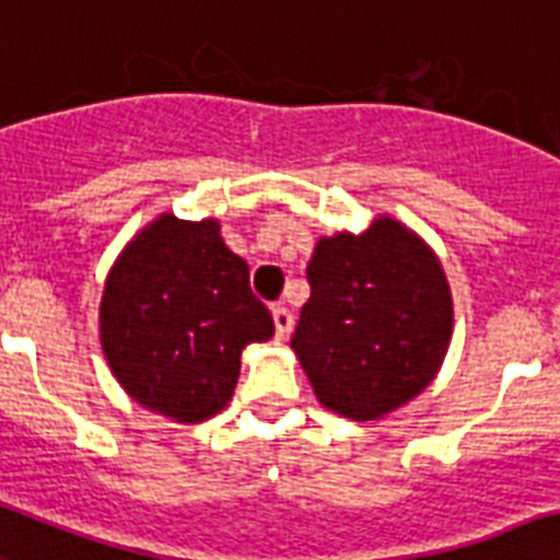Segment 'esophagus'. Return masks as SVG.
Segmentation results:
<instances>
[{"instance_id": "1", "label": "esophagus", "mask_w": 560, "mask_h": 560, "mask_svg": "<svg viewBox=\"0 0 560 560\" xmlns=\"http://www.w3.org/2000/svg\"><path fill=\"white\" fill-rule=\"evenodd\" d=\"M271 317H275V329L277 338H289V332L294 329V315L285 306H275L271 308Z\"/></svg>"}]
</instances>
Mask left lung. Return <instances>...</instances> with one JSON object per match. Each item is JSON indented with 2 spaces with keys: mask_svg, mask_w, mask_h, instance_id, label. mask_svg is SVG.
Returning a JSON list of instances; mask_svg holds the SVG:
<instances>
[{
  "mask_svg": "<svg viewBox=\"0 0 560 560\" xmlns=\"http://www.w3.org/2000/svg\"><path fill=\"white\" fill-rule=\"evenodd\" d=\"M306 280L292 350L320 405L366 422L433 382L454 308L440 259L413 231L382 217L364 234L324 236Z\"/></svg>",
  "mask_w": 560,
  "mask_h": 560,
  "instance_id": "left-lung-1",
  "label": "left lung"
}]
</instances>
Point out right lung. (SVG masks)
Masks as SVG:
<instances>
[{
	"instance_id": "right-lung-1",
	"label": "right lung",
	"mask_w": 560,
	"mask_h": 560,
	"mask_svg": "<svg viewBox=\"0 0 560 560\" xmlns=\"http://www.w3.org/2000/svg\"><path fill=\"white\" fill-rule=\"evenodd\" d=\"M275 320L248 283V262L219 236V222L164 213L124 248L106 277L101 343L124 390L178 422H202L228 405L248 343Z\"/></svg>"
}]
</instances>
